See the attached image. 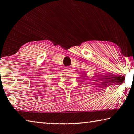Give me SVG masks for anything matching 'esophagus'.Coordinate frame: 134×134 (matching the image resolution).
I'll use <instances>...</instances> for the list:
<instances>
[{
    "label": "esophagus",
    "instance_id": "34e87169",
    "mask_svg": "<svg viewBox=\"0 0 134 134\" xmlns=\"http://www.w3.org/2000/svg\"><path fill=\"white\" fill-rule=\"evenodd\" d=\"M65 71H70V68H69V67H66L65 68Z\"/></svg>",
    "mask_w": 134,
    "mask_h": 134
}]
</instances>
